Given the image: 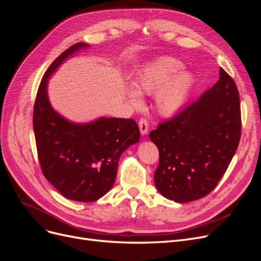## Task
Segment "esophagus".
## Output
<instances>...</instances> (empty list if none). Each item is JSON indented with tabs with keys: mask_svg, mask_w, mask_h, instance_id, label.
<instances>
[{
	"mask_svg": "<svg viewBox=\"0 0 261 261\" xmlns=\"http://www.w3.org/2000/svg\"><path fill=\"white\" fill-rule=\"evenodd\" d=\"M139 125V130H140V134L143 136H145L146 134L148 133V129H149V125H148V122L147 120H145V118H141V120L139 121L138 123Z\"/></svg>",
	"mask_w": 261,
	"mask_h": 261,
	"instance_id": "esophagus-1",
	"label": "esophagus"
}]
</instances>
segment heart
Returning <instances> with one entry per match:
<instances>
[{
  "label": "heart",
  "mask_w": 261,
  "mask_h": 261,
  "mask_svg": "<svg viewBox=\"0 0 261 261\" xmlns=\"http://www.w3.org/2000/svg\"><path fill=\"white\" fill-rule=\"evenodd\" d=\"M183 65L172 58H159L146 63L136 74L135 85H128L125 94L130 105L143 107V93H155V107L162 116H172L185 106L195 84L194 75L180 70Z\"/></svg>",
  "instance_id": "1"
}]
</instances>
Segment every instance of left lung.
Instances as JSON below:
<instances>
[{
    "mask_svg": "<svg viewBox=\"0 0 261 261\" xmlns=\"http://www.w3.org/2000/svg\"><path fill=\"white\" fill-rule=\"evenodd\" d=\"M241 126L238 87L220 68L215 86L149 134L159 149L160 160L154 172L159 193L175 202L207 196L236 152Z\"/></svg>",
    "mask_w": 261,
    "mask_h": 261,
    "instance_id": "left-lung-1",
    "label": "left lung"
}]
</instances>
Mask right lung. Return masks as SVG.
Returning <instances> with one entry per match:
<instances>
[{
	"instance_id": "1",
	"label": "right lung",
	"mask_w": 261,
	"mask_h": 261,
	"mask_svg": "<svg viewBox=\"0 0 261 261\" xmlns=\"http://www.w3.org/2000/svg\"><path fill=\"white\" fill-rule=\"evenodd\" d=\"M76 43L55 60L39 86L34 108V132L43 175L67 199L91 202L105 196L116 178L121 154L140 139L132 118L101 116L75 123L52 108L49 78L69 57L89 48Z\"/></svg>"
}]
</instances>
